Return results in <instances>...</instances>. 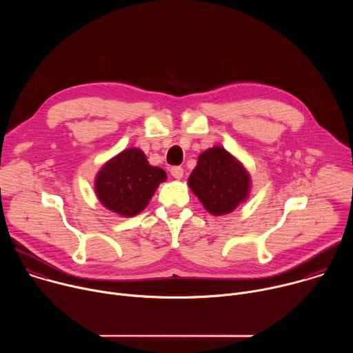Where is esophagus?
I'll use <instances>...</instances> for the list:
<instances>
[{
	"label": "esophagus",
	"mask_w": 353,
	"mask_h": 353,
	"mask_svg": "<svg viewBox=\"0 0 353 353\" xmlns=\"http://www.w3.org/2000/svg\"><path fill=\"white\" fill-rule=\"evenodd\" d=\"M170 173H172V176H173L174 179H181L183 174H184V170H183V168H180V166H173V168L170 169Z\"/></svg>",
	"instance_id": "1"
}]
</instances>
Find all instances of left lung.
Masks as SVG:
<instances>
[{
  "mask_svg": "<svg viewBox=\"0 0 353 353\" xmlns=\"http://www.w3.org/2000/svg\"><path fill=\"white\" fill-rule=\"evenodd\" d=\"M191 191L212 215L234 211L250 192V176L225 148L214 146L198 158L188 177Z\"/></svg>",
  "mask_w": 353,
  "mask_h": 353,
  "instance_id": "1",
  "label": "left lung"
}]
</instances>
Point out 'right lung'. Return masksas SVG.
I'll return each mask as SVG.
<instances>
[{"mask_svg": "<svg viewBox=\"0 0 353 353\" xmlns=\"http://www.w3.org/2000/svg\"><path fill=\"white\" fill-rule=\"evenodd\" d=\"M166 177L163 169L148 163L141 149L128 148L100 169L94 191L108 210L130 218L148 205Z\"/></svg>", "mask_w": 353, "mask_h": 353, "instance_id": "add662e5", "label": "right lung"}]
</instances>
